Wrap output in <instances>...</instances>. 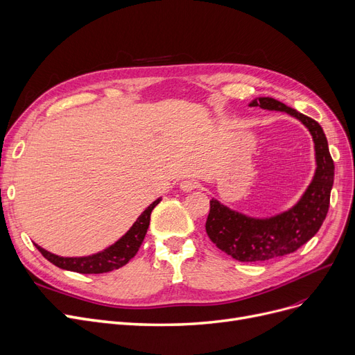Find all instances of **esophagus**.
Here are the masks:
<instances>
[{
	"label": "esophagus",
	"mask_w": 355,
	"mask_h": 355,
	"mask_svg": "<svg viewBox=\"0 0 355 355\" xmlns=\"http://www.w3.org/2000/svg\"><path fill=\"white\" fill-rule=\"evenodd\" d=\"M180 189L183 191V192H191V191H193V189H196V187H198V183L193 180V179H183L182 182H180Z\"/></svg>",
	"instance_id": "34e87169"
}]
</instances>
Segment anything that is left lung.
<instances>
[{
    "mask_svg": "<svg viewBox=\"0 0 355 355\" xmlns=\"http://www.w3.org/2000/svg\"><path fill=\"white\" fill-rule=\"evenodd\" d=\"M250 107L295 116L309 130L315 144L313 179L291 209L268 218H254L228 208L215 198L211 199L205 225L211 241L239 261H264L291 254L319 231L328 214L335 167L325 132L312 118L268 96L252 99Z\"/></svg>",
    "mask_w": 355,
    "mask_h": 355,
    "instance_id": "left-lung-1",
    "label": "left lung"
}]
</instances>
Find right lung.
<instances>
[{
    "instance_id": "obj_1",
    "label": "right lung",
    "mask_w": 355,
    "mask_h": 355,
    "mask_svg": "<svg viewBox=\"0 0 355 355\" xmlns=\"http://www.w3.org/2000/svg\"><path fill=\"white\" fill-rule=\"evenodd\" d=\"M160 200L162 198L156 199L153 204H150L120 240L115 241L105 250L95 252V254L83 257H62L42 248L36 243L35 245L42 252L44 259H47L50 263H53L55 266L63 270H69V272H76L82 275H99L112 272V270L125 266L137 254V251L146 237L147 228L150 225L151 211L155 209V207Z\"/></svg>"
}]
</instances>
